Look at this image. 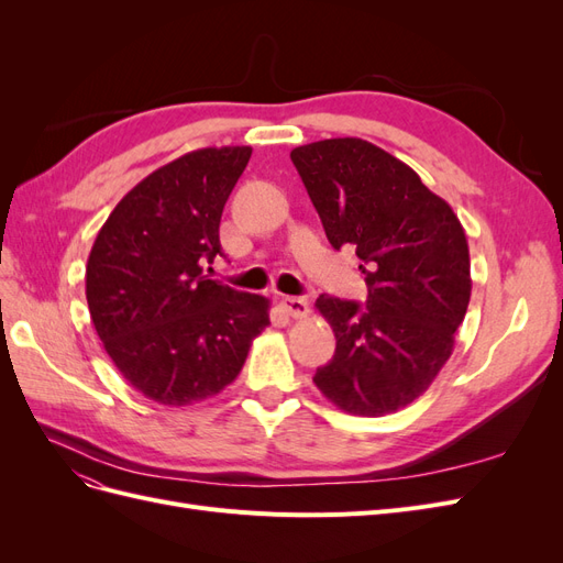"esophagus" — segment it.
Masks as SVG:
<instances>
[{
    "mask_svg": "<svg viewBox=\"0 0 563 563\" xmlns=\"http://www.w3.org/2000/svg\"><path fill=\"white\" fill-rule=\"evenodd\" d=\"M282 308L286 310V314H291V317H296V319L308 317V312H310L308 298H296V296L282 298Z\"/></svg>",
    "mask_w": 563,
    "mask_h": 563,
    "instance_id": "34e87169",
    "label": "esophagus"
}]
</instances>
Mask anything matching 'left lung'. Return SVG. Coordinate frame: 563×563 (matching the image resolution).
Wrapping results in <instances>:
<instances>
[{
	"instance_id": "obj_1",
	"label": "left lung",
	"mask_w": 563,
	"mask_h": 563,
	"mask_svg": "<svg viewBox=\"0 0 563 563\" xmlns=\"http://www.w3.org/2000/svg\"><path fill=\"white\" fill-rule=\"evenodd\" d=\"M291 162L331 246L354 249L368 286L364 305L317 298L335 354L314 385L352 416L395 413L453 352L472 294L465 230L411 166L368 141L300 145Z\"/></svg>"
}]
</instances>
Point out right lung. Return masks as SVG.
Returning a JSON list of instances; mask_svg holds the SVG:
<instances>
[{
  "mask_svg": "<svg viewBox=\"0 0 563 563\" xmlns=\"http://www.w3.org/2000/svg\"><path fill=\"white\" fill-rule=\"evenodd\" d=\"M251 147L187 152L143 178L100 228L87 302L119 373L152 401L187 406L225 389L269 323V300L203 275ZM211 269V267H209Z\"/></svg>",
  "mask_w": 563,
  "mask_h": 563,
  "instance_id": "add662e5",
  "label": "right lung"
}]
</instances>
